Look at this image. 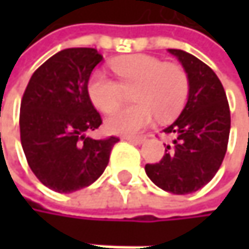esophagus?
<instances>
[{"mask_svg": "<svg viewBox=\"0 0 249 249\" xmlns=\"http://www.w3.org/2000/svg\"><path fill=\"white\" fill-rule=\"evenodd\" d=\"M124 141H129V142H134V144H141L144 141V137H129V135H125L123 137Z\"/></svg>", "mask_w": 249, "mask_h": 249, "instance_id": "1", "label": "esophagus"}]
</instances>
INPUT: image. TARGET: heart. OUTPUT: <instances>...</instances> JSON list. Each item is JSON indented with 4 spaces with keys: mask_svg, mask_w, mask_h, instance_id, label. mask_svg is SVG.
Segmentation results:
<instances>
[{
    "mask_svg": "<svg viewBox=\"0 0 249 249\" xmlns=\"http://www.w3.org/2000/svg\"><path fill=\"white\" fill-rule=\"evenodd\" d=\"M117 80L96 71L86 82L92 105L109 114L122 103L126 91L135 104L115 111L107 120V129L114 134H135L151 124L174 118L186 105L190 92L189 73L180 63L163 62L150 54H129L111 62Z\"/></svg>",
    "mask_w": 249,
    "mask_h": 249,
    "instance_id": "1",
    "label": "heart"
}]
</instances>
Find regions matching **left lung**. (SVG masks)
Wrapping results in <instances>:
<instances>
[{
  "label": "left lung",
  "instance_id": "8db88e82",
  "mask_svg": "<svg viewBox=\"0 0 249 249\" xmlns=\"http://www.w3.org/2000/svg\"><path fill=\"white\" fill-rule=\"evenodd\" d=\"M190 79L189 99L180 117L163 129L173 145L159 163L145 164L154 184L173 195H187L208 184L224 161L231 131V112L224 86L202 60L183 50L169 49Z\"/></svg>",
  "mask_w": 249,
  "mask_h": 249
}]
</instances>
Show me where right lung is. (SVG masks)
Instances as JSON below:
<instances>
[{"label": "right lung", "mask_w": 249, "mask_h": 249, "mask_svg": "<svg viewBox=\"0 0 249 249\" xmlns=\"http://www.w3.org/2000/svg\"><path fill=\"white\" fill-rule=\"evenodd\" d=\"M96 49H65L31 76L21 99L20 138L27 163L49 189L72 193L92 184L109 163L118 137H86L102 124L86 82L102 62Z\"/></svg>", "instance_id": "obj_1"}]
</instances>
